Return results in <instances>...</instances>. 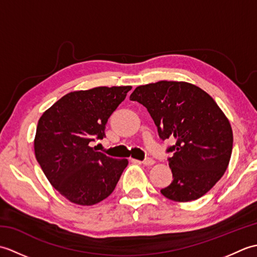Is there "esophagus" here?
<instances>
[{"label": "esophagus", "instance_id": "34e87169", "mask_svg": "<svg viewBox=\"0 0 257 257\" xmlns=\"http://www.w3.org/2000/svg\"><path fill=\"white\" fill-rule=\"evenodd\" d=\"M143 163H144V166H152L155 163V160L154 159H151V158H147V159H145L144 161H143Z\"/></svg>", "mask_w": 257, "mask_h": 257}]
</instances>
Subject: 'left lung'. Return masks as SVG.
Segmentation results:
<instances>
[{
	"instance_id": "left-lung-1",
	"label": "left lung",
	"mask_w": 257,
	"mask_h": 257,
	"mask_svg": "<svg viewBox=\"0 0 257 257\" xmlns=\"http://www.w3.org/2000/svg\"><path fill=\"white\" fill-rule=\"evenodd\" d=\"M130 100L147 108L162 140L174 141L167 149L173 181L161 193L189 202L209 192L224 174L233 148L230 121L214 99L190 83L161 80L138 86Z\"/></svg>"
}]
</instances>
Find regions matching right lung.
Instances as JSON below:
<instances>
[{"label": "right lung", "mask_w": 257, "mask_h": 257, "mask_svg": "<svg viewBox=\"0 0 257 257\" xmlns=\"http://www.w3.org/2000/svg\"><path fill=\"white\" fill-rule=\"evenodd\" d=\"M132 86L72 91L38 120L34 140L37 162L51 184L67 200L94 205L112 193L127 159H113L90 147L105 137L108 118Z\"/></svg>", "instance_id": "right-lung-1"}]
</instances>
